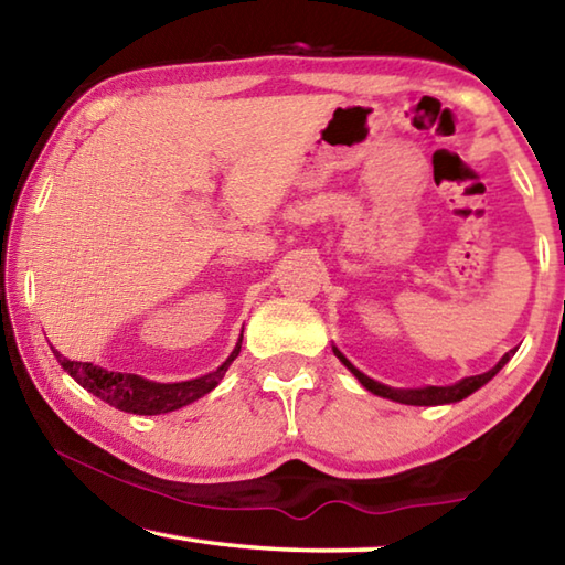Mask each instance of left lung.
Segmentation results:
<instances>
[{
	"instance_id": "8db88e82",
	"label": "left lung",
	"mask_w": 565,
	"mask_h": 565,
	"mask_svg": "<svg viewBox=\"0 0 565 565\" xmlns=\"http://www.w3.org/2000/svg\"><path fill=\"white\" fill-rule=\"evenodd\" d=\"M333 353H337V359L347 366L353 376L359 379V384L371 391V394H376L381 398H391L396 401V404H406V406H444V404H456V401H463L466 396H471L473 391H478L481 386L489 384V381L499 374V371L505 366V363L511 361V356L515 353V349H511L509 353H503L501 361L495 363L493 369L486 371V374H478V376H466L461 381H456L451 386H420V388H394V386H386L381 384V381L369 379L363 371H359L353 363L343 356V353L331 347Z\"/></svg>"
}]
</instances>
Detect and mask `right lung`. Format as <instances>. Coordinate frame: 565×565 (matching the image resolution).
Listing matches in <instances>:
<instances>
[{"label": "right lung", "instance_id": "right-lung-1", "mask_svg": "<svg viewBox=\"0 0 565 565\" xmlns=\"http://www.w3.org/2000/svg\"><path fill=\"white\" fill-rule=\"evenodd\" d=\"M242 339H244V331L238 333L234 351L228 353V359L216 371H209V374L199 379L174 381V384H159V381H149L137 374L107 371L87 361H70L54 347H52V353L56 356V361H60V366L76 381V384L87 388L89 394H94L97 398H102L104 404H109L119 411H127V414L157 416V414L177 411L181 406L191 404V401L202 398L204 394H209V391H214L218 386V381L224 379L228 366H232V361L238 356V351H242Z\"/></svg>", "mask_w": 565, "mask_h": 565}]
</instances>
